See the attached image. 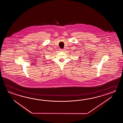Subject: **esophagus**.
I'll return each instance as SVG.
<instances>
[{
	"instance_id": "obj_1",
	"label": "esophagus",
	"mask_w": 123,
	"mask_h": 123,
	"mask_svg": "<svg viewBox=\"0 0 123 123\" xmlns=\"http://www.w3.org/2000/svg\"><path fill=\"white\" fill-rule=\"evenodd\" d=\"M64 50V49H60V51H63Z\"/></svg>"
}]
</instances>
